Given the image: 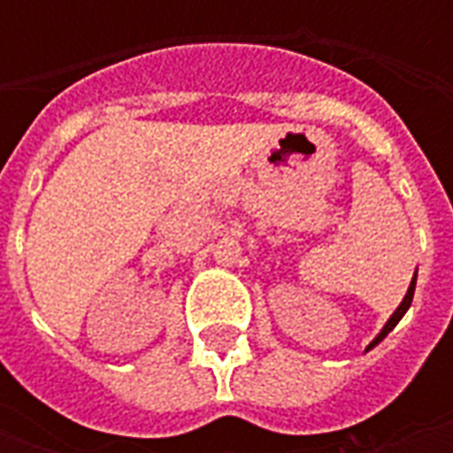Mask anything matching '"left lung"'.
Segmentation results:
<instances>
[{
    "label": "left lung",
    "mask_w": 453,
    "mask_h": 453,
    "mask_svg": "<svg viewBox=\"0 0 453 453\" xmlns=\"http://www.w3.org/2000/svg\"><path fill=\"white\" fill-rule=\"evenodd\" d=\"M413 289H416V277H413V282H411V288H409V292H406V297H403V303L398 304V310H395V312H393V315H391V320L386 322V327H383V330H380V335H378V338H375L373 342H371V345H368V348H373V345H378V342H380V340L386 338V335H388V333H391L393 327H395V325H398V320H401V318H403V315H406V310H409V307H411V300H413Z\"/></svg>",
    "instance_id": "obj_1"
}]
</instances>
